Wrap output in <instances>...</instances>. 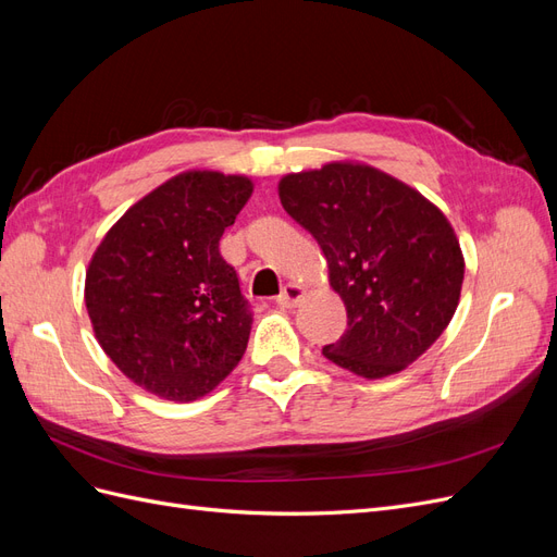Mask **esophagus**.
<instances>
[{
	"label": "esophagus",
	"mask_w": 557,
	"mask_h": 557,
	"mask_svg": "<svg viewBox=\"0 0 557 557\" xmlns=\"http://www.w3.org/2000/svg\"><path fill=\"white\" fill-rule=\"evenodd\" d=\"M305 288H301V285H297V283H288L285 285V288L281 290V295L276 297V301H278V307H283V309H293V307H297L299 301H301V297H305Z\"/></svg>",
	"instance_id": "esophagus-1"
}]
</instances>
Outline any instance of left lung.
I'll return each mask as SVG.
<instances>
[{
	"instance_id": "8db88e82",
	"label": "left lung",
	"mask_w": 557,
	"mask_h": 557,
	"mask_svg": "<svg viewBox=\"0 0 557 557\" xmlns=\"http://www.w3.org/2000/svg\"><path fill=\"white\" fill-rule=\"evenodd\" d=\"M283 209L323 248L348 330L323 356L362 379L399 374L458 309L465 258L440 207L372 164L339 160L278 181Z\"/></svg>"
}]
</instances>
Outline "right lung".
<instances>
[{
	"label": "right lung",
	"mask_w": 557,
	"mask_h": 557,
	"mask_svg": "<svg viewBox=\"0 0 557 557\" xmlns=\"http://www.w3.org/2000/svg\"><path fill=\"white\" fill-rule=\"evenodd\" d=\"M250 195L244 174H176L132 205L92 252V332L146 393L195 401L239 364L252 313L218 244Z\"/></svg>",
	"instance_id": "1"
}]
</instances>
